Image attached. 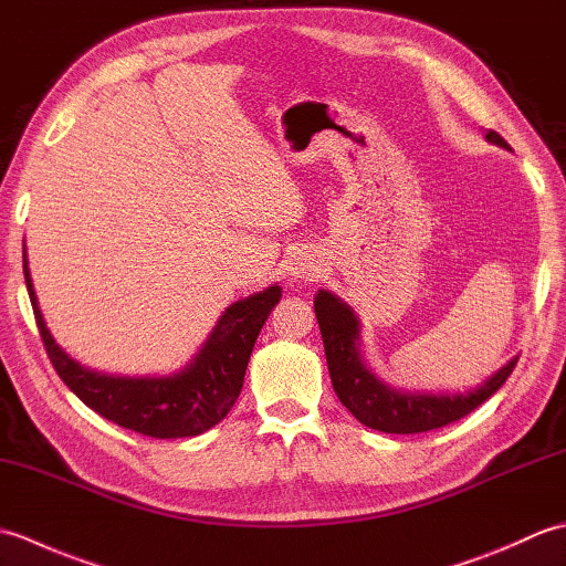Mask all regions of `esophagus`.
<instances>
[{
  "mask_svg": "<svg viewBox=\"0 0 566 566\" xmlns=\"http://www.w3.org/2000/svg\"><path fill=\"white\" fill-rule=\"evenodd\" d=\"M321 276V262L311 255L296 258L290 262V280L292 282H314Z\"/></svg>",
  "mask_w": 566,
  "mask_h": 566,
  "instance_id": "esophagus-1",
  "label": "esophagus"
}]
</instances>
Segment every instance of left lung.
Segmentation results:
<instances>
[{"mask_svg":"<svg viewBox=\"0 0 566 566\" xmlns=\"http://www.w3.org/2000/svg\"><path fill=\"white\" fill-rule=\"evenodd\" d=\"M486 140L511 150L496 130H486ZM314 308L335 394L359 423L381 432L411 436L454 423L496 394L518 363V357L509 359L482 384L464 391H408L391 387L369 367L363 353V323L340 296L318 290Z\"/></svg>","mask_w":566,"mask_h":566,"instance_id":"obj_1","label":"left lung"}]
</instances>
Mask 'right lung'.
<instances>
[{
  "label": "right lung",
  "instance_id": "1",
  "mask_svg": "<svg viewBox=\"0 0 566 566\" xmlns=\"http://www.w3.org/2000/svg\"><path fill=\"white\" fill-rule=\"evenodd\" d=\"M23 276H27V290L45 353L57 377L84 406L106 420L160 440L195 438L221 423L243 389L250 353L264 321L282 298L280 284H270L268 290L238 298L219 316L207 340L199 345L185 367L170 375L128 377L84 367L55 343L33 290L27 243H23Z\"/></svg>",
  "mask_w": 566,
  "mask_h": 566
}]
</instances>
